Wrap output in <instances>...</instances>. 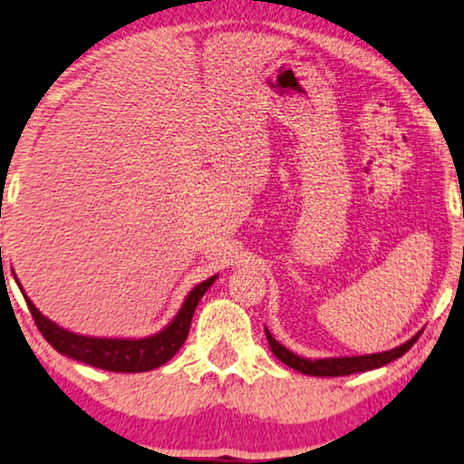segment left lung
Segmentation results:
<instances>
[{
	"label": "left lung",
	"instance_id": "8db88e82",
	"mask_svg": "<svg viewBox=\"0 0 464 464\" xmlns=\"http://www.w3.org/2000/svg\"><path fill=\"white\" fill-rule=\"evenodd\" d=\"M418 332L411 340L401 344V347L383 351V353H372V355H353V357H324V360H308V357H300L295 355L293 351H289L278 340H274L272 334L266 327V336L269 343V349L272 353L278 357L280 362H285L286 366L293 368V371L302 372V374H310V377H344V374H353V372H366V371H374V368L385 366V363L398 360L407 353L409 349L413 347L415 340L420 338Z\"/></svg>",
	"mask_w": 464,
	"mask_h": 464
}]
</instances>
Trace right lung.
I'll list each match as a JSON object with an SVG mask.
<instances>
[{"label":"right lung","instance_id":"1","mask_svg":"<svg viewBox=\"0 0 464 464\" xmlns=\"http://www.w3.org/2000/svg\"><path fill=\"white\" fill-rule=\"evenodd\" d=\"M218 276L198 283L188 295H186L184 304H181L179 313L164 330H160L154 336L145 338H93V336H81V334L68 332L53 324L51 319L40 313L34 306V302L25 297L29 313H32L34 321H36L38 330L43 332L46 343L51 344L57 353L72 357L76 362L90 363L93 368H102V371L111 372H148L154 368L167 363L171 357L178 353L181 344L186 343L190 332V321L195 314L197 304L201 302L205 291L214 285ZM21 286V285H19Z\"/></svg>","mask_w":464,"mask_h":464}]
</instances>
